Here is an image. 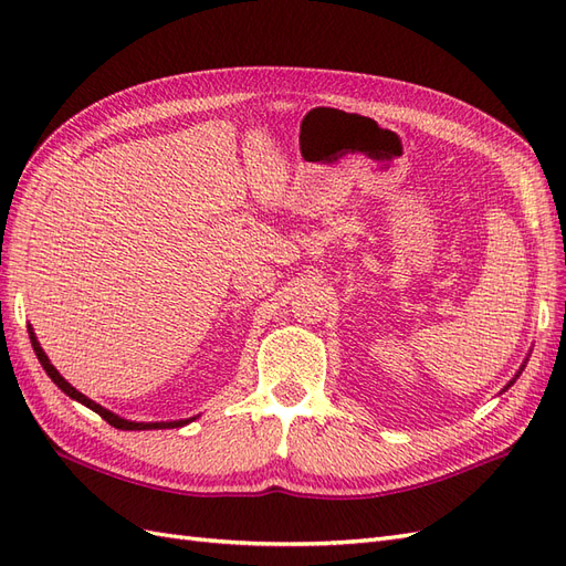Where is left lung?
<instances>
[{
    "label": "left lung",
    "instance_id": "1",
    "mask_svg": "<svg viewBox=\"0 0 566 566\" xmlns=\"http://www.w3.org/2000/svg\"><path fill=\"white\" fill-rule=\"evenodd\" d=\"M526 361H528V358H526ZM526 361H524V364H522V366H520V370H517V375H515V378H512V380H510V382H507V385H505V389H507V387H512V385H515V380H517V378H520V375H522V370H524V366H526ZM505 389H503V391H505Z\"/></svg>",
    "mask_w": 566,
    "mask_h": 566
}]
</instances>
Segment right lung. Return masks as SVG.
Listing matches in <instances>:
<instances>
[{
  "label": "right lung",
  "mask_w": 566,
  "mask_h": 566,
  "mask_svg": "<svg viewBox=\"0 0 566 566\" xmlns=\"http://www.w3.org/2000/svg\"><path fill=\"white\" fill-rule=\"evenodd\" d=\"M28 333H30V342H32V349H35V354H38V358H40V364H42V368L46 370V375L51 380H54V385L61 389V391H65L67 397L71 399H75L77 403H82V406H87V408H92L94 413H98L101 418H104L108 424H113V427H117V430H172V427H184V424H188V422H193L198 416H193V418H184V420H167V422H134V420H125V418H119V416H115L113 410H108V408H104L101 403H96V401H92L90 397H84L82 391H77L71 382H67L63 375L51 366V361H49V356L44 354V349L40 347V342H38V335H35V331H32V325H28Z\"/></svg>",
  "instance_id": "right-lung-1"
}]
</instances>
